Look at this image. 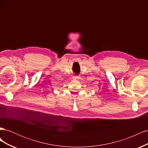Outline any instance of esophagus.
Masks as SVG:
<instances>
[{
	"mask_svg": "<svg viewBox=\"0 0 148 148\" xmlns=\"http://www.w3.org/2000/svg\"><path fill=\"white\" fill-rule=\"evenodd\" d=\"M75 79H77V78H79V77L78 76H75V77H73Z\"/></svg>",
	"mask_w": 148,
	"mask_h": 148,
	"instance_id": "1",
	"label": "esophagus"
}]
</instances>
